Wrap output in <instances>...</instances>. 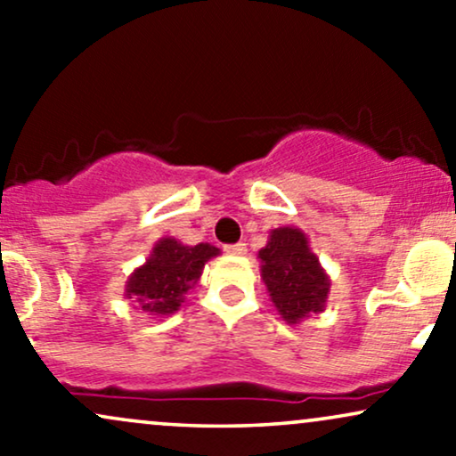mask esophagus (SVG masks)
<instances>
[{
	"mask_svg": "<svg viewBox=\"0 0 456 456\" xmlns=\"http://www.w3.org/2000/svg\"><path fill=\"white\" fill-rule=\"evenodd\" d=\"M224 253L227 255H235V257H244L246 255V244H229V246H224Z\"/></svg>",
	"mask_w": 456,
	"mask_h": 456,
	"instance_id": "34e87169",
	"label": "esophagus"
}]
</instances>
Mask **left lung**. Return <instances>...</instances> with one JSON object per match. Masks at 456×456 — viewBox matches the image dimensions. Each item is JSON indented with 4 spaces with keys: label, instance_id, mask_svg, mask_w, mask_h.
I'll return each instance as SVG.
<instances>
[{
    "label": "left lung",
    "instance_id": "left-lung-1",
    "mask_svg": "<svg viewBox=\"0 0 456 456\" xmlns=\"http://www.w3.org/2000/svg\"><path fill=\"white\" fill-rule=\"evenodd\" d=\"M261 281L272 305L289 326L313 313L326 311L330 276L313 253L306 233L297 227L272 229L268 244L259 250Z\"/></svg>",
    "mask_w": 456,
    "mask_h": 456
}]
</instances>
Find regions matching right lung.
Instances as JSON below:
<instances>
[{
  "label": "right lung",
  "mask_w": 456,
  "mask_h": 456,
  "mask_svg": "<svg viewBox=\"0 0 456 456\" xmlns=\"http://www.w3.org/2000/svg\"><path fill=\"white\" fill-rule=\"evenodd\" d=\"M216 255H221V250L208 242L188 246L165 235L154 244L145 264L128 276L124 297L151 317L174 315L188 291L201 279L208 261Z\"/></svg>",
  "instance_id": "1"
}]
</instances>
